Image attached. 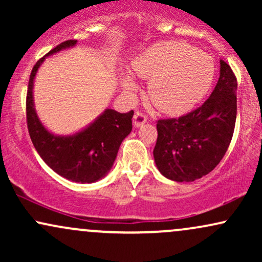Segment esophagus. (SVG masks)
<instances>
[{"mask_svg": "<svg viewBox=\"0 0 262 262\" xmlns=\"http://www.w3.org/2000/svg\"><path fill=\"white\" fill-rule=\"evenodd\" d=\"M148 121V117L145 116L143 112H140V111H135V114H134V119H133V123H134V127H140V125H143L144 123Z\"/></svg>", "mask_w": 262, "mask_h": 262, "instance_id": "esophagus-1", "label": "esophagus"}]
</instances>
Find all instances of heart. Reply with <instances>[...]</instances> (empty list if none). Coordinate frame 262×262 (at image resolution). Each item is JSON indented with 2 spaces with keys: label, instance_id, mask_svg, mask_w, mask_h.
Returning a JSON list of instances; mask_svg holds the SVG:
<instances>
[{
  "label": "heart",
  "instance_id": "b5f03b06",
  "mask_svg": "<svg viewBox=\"0 0 262 262\" xmlns=\"http://www.w3.org/2000/svg\"><path fill=\"white\" fill-rule=\"evenodd\" d=\"M132 69L137 76L150 79V100L169 114L186 113L196 106L214 76V62L208 54L180 41L151 45L133 60ZM123 83L129 91L134 90L129 76Z\"/></svg>",
  "mask_w": 262,
  "mask_h": 262
}]
</instances>
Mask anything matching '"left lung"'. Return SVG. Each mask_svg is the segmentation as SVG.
<instances>
[{
  "label": "left lung",
  "instance_id": "left-lung-1",
  "mask_svg": "<svg viewBox=\"0 0 262 262\" xmlns=\"http://www.w3.org/2000/svg\"><path fill=\"white\" fill-rule=\"evenodd\" d=\"M236 77L221 60V75L209 98L179 118L159 119L154 159L166 179L189 182L206 176L221 162L236 121Z\"/></svg>",
  "mask_w": 262,
  "mask_h": 262
}]
</instances>
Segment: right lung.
Returning <instances> with one entry per match:
<instances>
[{
    "instance_id": "add662e5",
    "label": "right lung",
    "mask_w": 262,
    "mask_h": 262,
    "mask_svg": "<svg viewBox=\"0 0 262 262\" xmlns=\"http://www.w3.org/2000/svg\"><path fill=\"white\" fill-rule=\"evenodd\" d=\"M77 40H66L50 50L52 55ZM45 56L33 66L27 91V127L33 145L50 169L74 182L91 183L103 177L112 167L123 139L132 132L133 111L119 113L106 110L86 129L74 135L60 137L48 132L39 121L33 103V81Z\"/></svg>"
}]
</instances>
